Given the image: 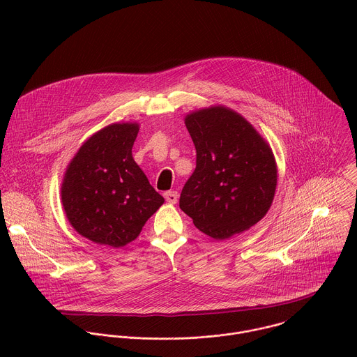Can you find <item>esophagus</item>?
<instances>
[{
	"mask_svg": "<svg viewBox=\"0 0 357 357\" xmlns=\"http://www.w3.org/2000/svg\"><path fill=\"white\" fill-rule=\"evenodd\" d=\"M178 192L176 190H168V192H165L164 193V197H165V200L168 202V203H172V205H175V203L178 202Z\"/></svg>",
	"mask_w": 357,
	"mask_h": 357,
	"instance_id": "1",
	"label": "esophagus"
}]
</instances>
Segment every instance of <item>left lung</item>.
Here are the masks:
<instances>
[{
  "label": "left lung",
  "mask_w": 357,
  "mask_h": 357,
  "mask_svg": "<svg viewBox=\"0 0 357 357\" xmlns=\"http://www.w3.org/2000/svg\"><path fill=\"white\" fill-rule=\"evenodd\" d=\"M185 124L196 148V168L182 189L179 208L216 240L260 222L277 186L270 145L244 117L223 106L193 112Z\"/></svg>",
  "instance_id": "left-lung-1"
}]
</instances>
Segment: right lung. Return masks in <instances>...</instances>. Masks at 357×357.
I'll return each mask as SVG.
<instances>
[{
    "label": "right lung",
    "instance_id": "add662e5",
    "mask_svg": "<svg viewBox=\"0 0 357 357\" xmlns=\"http://www.w3.org/2000/svg\"><path fill=\"white\" fill-rule=\"evenodd\" d=\"M138 130L137 123H123L97 131L66 169V218L79 234L97 244L123 247L135 240L164 203L132 158Z\"/></svg>",
    "mask_w": 357,
    "mask_h": 357
}]
</instances>
